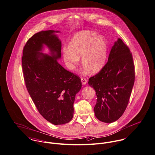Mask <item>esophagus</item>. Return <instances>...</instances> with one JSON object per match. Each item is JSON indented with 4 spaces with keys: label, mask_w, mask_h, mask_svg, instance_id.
<instances>
[{
    "label": "esophagus",
    "mask_w": 155,
    "mask_h": 155,
    "mask_svg": "<svg viewBox=\"0 0 155 155\" xmlns=\"http://www.w3.org/2000/svg\"><path fill=\"white\" fill-rule=\"evenodd\" d=\"M81 83H82V84H83V85H85V84H86V83H87V79H86V78H85V77H81Z\"/></svg>",
    "instance_id": "esophagus-1"
}]
</instances>
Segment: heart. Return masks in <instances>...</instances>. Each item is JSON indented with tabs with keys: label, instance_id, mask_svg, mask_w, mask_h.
I'll return each instance as SVG.
<instances>
[{
	"label": "heart",
	"instance_id": "b5f03b06",
	"mask_svg": "<svg viewBox=\"0 0 155 155\" xmlns=\"http://www.w3.org/2000/svg\"><path fill=\"white\" fill-rule=\"evenodd\" d=\"M107 52V42L102 35L83 31L74 35L68 48H63V57L68 67L74 69L82 57L83 65L91 73H97L104 66Z\"/></svg>",
	"mask_w": 155,
	"mask_h": 155
}]
</instances>
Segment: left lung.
Masks as SVG:
<instances>
[{
    "label": "left lung",
    "mask_w": 155,
    "mask_h": 155,
    "mask_svg": "<svg viewBox=\"0 0 155 155\" xmlns=\"http://www.w3.org/2000/svg\"><path fill=\"white\" fill-rule=\"evenodd\" d=\"M135 64L129 47L118 38L112 46L108 61L100 71L89 79L97 94L95 117L109 123L124 114L135 82Z\"/></svg>",
    "instance_id": "obj_1"
}]
</instances>
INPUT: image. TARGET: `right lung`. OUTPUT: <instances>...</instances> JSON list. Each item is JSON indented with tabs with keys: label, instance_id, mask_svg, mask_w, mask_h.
Here are the masks:
<instances>
[{
	"label": "right lung",
	"instance_id": "1",
	"mask_svg": "<svg viewBox=\"0 0 155 155\" xmlns=\"http://www.w3.org/2000/svg\"><path fill=\"white\" fill-rule=\"evenodd\" d=\"M54 32L41 31L33 35L23 48L21 64L26 89L38 111L49 123L59 125L72 120L81 81L58 63L61 43ZM43 44L50 48L52 56L39 52Z\"/></svg>",
	"mask_w": 155,
	"mask_h": 155
}]
</instances>
